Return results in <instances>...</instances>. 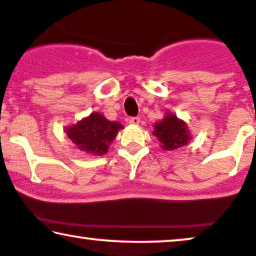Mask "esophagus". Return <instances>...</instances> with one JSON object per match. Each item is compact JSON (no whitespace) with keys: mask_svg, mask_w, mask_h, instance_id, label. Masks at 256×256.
Listing matches in <instances>:
<instances>
[{"mask_svg":"<svg viewBox=\"0 0 256 256\" xmlns=\"http://www.w3.org/2000/svg\"><path fill=\"white\" fill-rule=\"evenodd\" d=\"M129 123L133 126H138L140 123V118H129Z\"/></svg>","mask_w":256,"mask_h":256,"instance_id":"1","label":"esophagus"}]
</instances>
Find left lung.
Here are the masks:
<instances>
[{"label": "left lung", "mask_w": 256, "mask_h": 256, "mask_svg": "<svg viewBox=\"0 0 256 256\" xmlns=\"http://www.w3.org/2000/svg\"><path fill=\"white\" fill-rule=\"evenodd\" d=\"M153 135L159 140L162 150H174L182 148L191 141V133L188 124L176 115L167 112L162 121L154 123Z\"/></svg>", "instance_id": "8db88e82"}]
</instances>
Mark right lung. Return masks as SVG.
Wrapping results in <instances>:
<instances>
[{
	"mask_svg": "<svg viewBox=\"0 0 256 256\" xmlns=\"http://www.w3.org/2000/svg\"><path fill=\"white\" fill-rule=\"evenodd\" d=\"M122 128L120 122L109 121L100 112H91L64 132L80 152L100 156L108 153L110 144Z\"/></svg>",
	"mask_w": 256,
	"mask_h": 256,
	"instance_id": "right-lung-1",
	"label": "right lung"
}]
</instances>
